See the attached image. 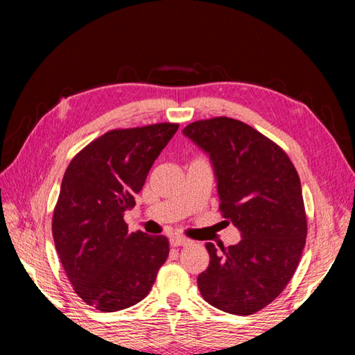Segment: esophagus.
<instances>
[{
    "label": "esophagus",
    "mask_w": 355,
    "mask_h": 355,
    "mask_svg": "<svg viewBox=\"0 0 355 355\" xmlns=\"http://www.w3.org/2000/svg\"><path fill=\"white\" fill-rule=\"evenodd\" d=\"M191 244V239L184 238V236H180V235H175L171 238V245L172 248H180V245H188Z\"/></svg>",
    "instance_id": "esophagus-1"
}]
</instances>
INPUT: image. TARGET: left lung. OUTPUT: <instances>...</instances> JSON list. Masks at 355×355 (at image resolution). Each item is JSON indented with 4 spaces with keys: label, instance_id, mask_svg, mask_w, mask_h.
<instances>
[{
    "label": "left lung",
    "instance_id": "8db88e82",
    "mask_svg": "<svg viewBox=\"0 0 355 355\" xmlns=\"http://www.w3.org/2000/svg\"><path fill=\"white\" fill-rule=\"evenodd\" d=\"M183 135L209 153L220 214L241 232L235 245L207 243L202 297L232 315H254L285 290L307 238L297 171L284 148L230 117L197 120Z\"/></svg>",
    "mask_w": 355,
    "mask_h": 355
}]
</instances>
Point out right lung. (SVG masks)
<instances>
[{"label": "right lung", "mask_w": 355, "mask_h": 355, "mask_svg": "<svg viewBox=\"0 0 355 355\" xmlns=\"http://www.w3.org/2000/svg\"><path fill=\"white\" fill-rule=\"evenodd\" d=\"M177 130L167 122L111 130L78 152L64 173L53 238L75 293L100 311L141 302L169 255L164 235L130 233L123 211L135 207Z\"/></svg>", "instance_id": "add662e5"}]
</instances>
